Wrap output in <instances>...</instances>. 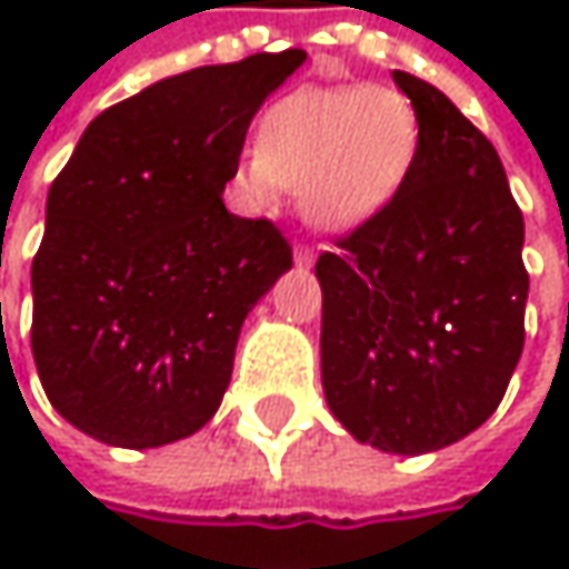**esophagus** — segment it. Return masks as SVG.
<instances>
[{"label": "esophagus", "mask_w": 569, "mask_h": 569, "mask_svg": "<svg viewBox=\"0 0 569 569\" xmlns=\"http://www.w3.org/2000/svg\"><path fill=\"white\" fill-rule=\"evenodd\" d=\"M292 260H296V267H312L316 263V253H312V247H296Z\"/></svg>", "instance_id": "34e87169"}]
</instances>
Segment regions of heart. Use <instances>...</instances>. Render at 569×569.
<instances>
[{
    "instance_id": "b5f03b06",
    "label": "heart",
    "mask_w": 569,
    "mask_h": 569,
    "mask_svg": "<svg viewBox=\"0 0 569 569\" xmlns=\"http://www.w3.org/2000/svg\"><path fill=\"white\" fill-rule=\"evenodd\" d=\"M418 154V114L392 84L299 88L257 124L240 168L250 207L296 190L299 217L322 233H349L382 213Z\"/></svg>"
}]
</instances>
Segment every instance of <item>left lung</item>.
<instances>
[{
  "label": "left lung",
  "instance_id": "1",
  "mask_svg": "<svg viewBox=\"0 0 569 569\" xmlns=\"http://www.w3.org/2000/svg\"><path fill=\"white\" fill-rule=\"evenodd\" d=\"M418 154L396 200L322 253V392L342 428L428 455L481 428L523 349V217L495 144L428 81L396 71Z\"/></svg>",
  "mask_w": 569,
  "mask_h": 569
}]
</instances>
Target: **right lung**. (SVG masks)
<instances>
[{
    "label": "right lung",
    "mask_w": 569,
    "mask_h": 569,
    "mask_svg": "<svg viewBox=\"0 0 569 569\" xmlns=\"http://www.w3.org/2000/svg\"><path fill=\"white\" fill-rule=\"evenodd\" d=\"M302 49L203 64L101 111L46 203L32 260V356L78 431L161 448L230 386L247 312L292 267L270 220L223 207L247 128Z\"/></svg>",
    "instance_id": "add662e5"
}]
</instances>
